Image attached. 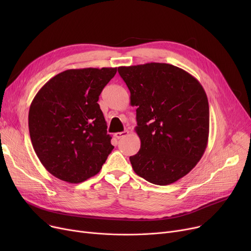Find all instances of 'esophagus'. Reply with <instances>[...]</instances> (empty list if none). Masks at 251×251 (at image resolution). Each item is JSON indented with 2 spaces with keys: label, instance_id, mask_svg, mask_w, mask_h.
<instances>
[{
  "label": "esophagus",
  "instance_id": "esophagus-1",
  "mask_svg": "<svg viewBox=\"0 0 251 251\" xmlns=\"http://www.w3.org/2000/svg\"><path fill=\"white\" fill-rule=\"evenodd\" d=\"M128 133H129V132H128L127 130L123 131V132H117V133H115V137H116L117 139H120V138H122V137L126 136Z\"/></svg>",
  "mask_w": 251,
  "mask_h": 251
}]
</instances>
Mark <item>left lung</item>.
<instances>
[{
  "label": "left lung",
  "instance_id": "1",
  "mask_svg": "<svg viewBox=\"0 0 251 251\" xmlns=\"http://www.w3.org/2000/svg\"><path fill=\"white\" fill-rule=\"evenodd\" d=\"M136 105L140 150L130 156L134 172L155 185L187 175L207 146L209 108L203 87L191 74L166 63L118 68Z\"/></svg>",
  "mask_w": 251,
  "mask_h": 251
}]
</instances>
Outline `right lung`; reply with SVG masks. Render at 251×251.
<instances>
[{
  "mask_svg": "<svg viewBox=\"0 0 251 251\" xmlns=\"http://www.w3.org/2000/svg\"><path fill=\"white\" fill-rule=\"evenodd\" d=\"M117 68L66 70L50 78L34 97L29 134L37 157L60 180L81 183L97 175L113 151L98 103Z\"/></svg>",
  "mask_w": 251,
  "mask_h": 251,
  "instance_id": "right-lung-1",
  "label": "right lung"
}]
</instances>
